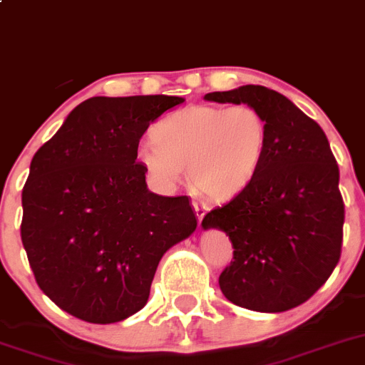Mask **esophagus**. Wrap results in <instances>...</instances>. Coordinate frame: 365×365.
<instances>
[{
    "mask_svg": "<svg viewBox=\"0 0 365 365\" xmlns=\"http://www.w3.org/2000/svg\"><path fill=\"white\" fill-rule=\"evenodd\" d=\"M192 208H194V212H196V217H197V221H200V225H201L205 214H207V208H205L201 203H196V201L192 203Z\"/></svg>",
    "mask_w": 365,
    "mask_h": 365,
    "instance_id": "esophagus-1",
    "label": "esophagus"
}]
</instances>
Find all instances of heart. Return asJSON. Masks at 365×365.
<instances>
[{"label": "heart", "mask_w": 365, "mask_h": 365, "mask_svg": "<svg viewBox=\"0 0 365 365\" xmlns=\"http://www.w3.org/2000/svg\"><path fill=\"white\" fill-rule=\"evenodd\" d=\"M151 139L153 144L140 148L137 158L158 185H176L187 169L197 192L226 200L257 175L267 144V123L251 105H194L162 119Z\"/></svg>", "instance_id": "b5f03b06"}]
</instances>
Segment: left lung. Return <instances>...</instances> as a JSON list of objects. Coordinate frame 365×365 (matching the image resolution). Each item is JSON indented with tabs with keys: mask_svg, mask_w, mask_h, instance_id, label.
Instances as JSON below:
<instances>
[{
	"mask_svg": "<svg viewBox=\"0 0 365 365\" xmlns=\"http://www.w3.org/2000/svg\"><path fill=\"white\" fill-rule=\"evenodd\" d=\"M205 100L251 105L267 123L257 175L201 221L203 230L225 232L233 246L219 287L228 302L255 312L294 309L319 291L341 258L344 203L330 143L314 119L262 85L208 93Z\"/></svg>",
	"mask_w": 365,
	"mask_h": 365,
	"instance_id": "left-lung-1",
	"label": "left lung"
}]
</instances>
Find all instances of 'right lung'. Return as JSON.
<instances>
[{
	"label": "right lung",
	"mask_w": 365,
	"mask_h": 365,
	"mask_svg": "<svg viewBox=\"0 0 365 365\" xmlns=\"http://www.w3.org/2000/svg\"><path fill=\"white\" fill-rule=\"evenodd\" d=\"M178 96H96L38 148L23 189L21 239L41 291L87 323L139 312L165 251L196 230L187 196H158L137 162Z\"/></svg>",
	"instance_id": "add662e5"
}]
</instances>
